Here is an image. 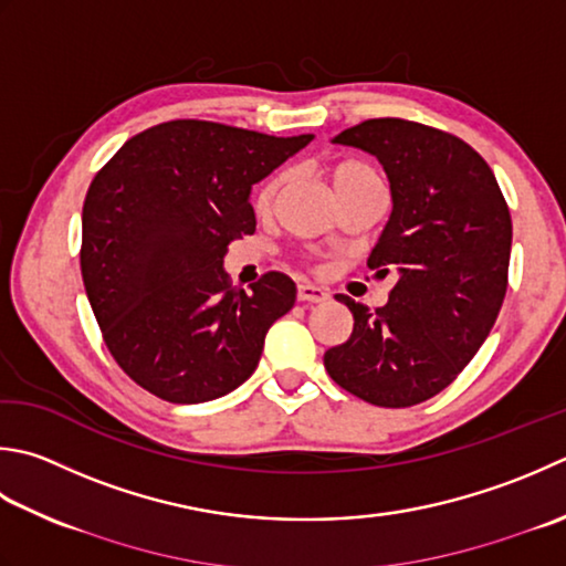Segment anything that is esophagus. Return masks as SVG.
Instances as JSON below:
<instances>
[{"label": "esophagus", "instance_id": "esophagus-1", "mask_svg": "<svg viewBox=\"0 0 566 566\" xmlns=\"http://www.w3.org/2000/svg\"><path fill=\"white\" fill-rule=\"evenodd\" d=\"M296 298H298V302H306V304H324V302H328V292L321 290V286H316V284L304 282V284H298Z\"/></svg>", "mask_w": 566, "mask_h": 566}]
</instances>
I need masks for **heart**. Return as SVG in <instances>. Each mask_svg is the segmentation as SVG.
Returning <instances> with one entry per match:
<instances>
[{
  "label": "heart",
  "instance_id": "b5f03b06",
  "mask_svg": "<svg viewBox=\"0 0 566 566\" xmlns=\"http://www.w3.org/2000/svg\"><path fill=\"white\" fill-rule=\"evenodd\" d=\"M370 176H375V174L360 161H340V164L334 166V169H331V179H334L336 191H343V188H348L356 181L370 179ZM282 181H284V174H274L258 188V196H254V206H258V210H270L272 208L276 193H280Z\"/></svg>",
  "mask_w": 566,
  "mask_h": 566
}]
</instances>
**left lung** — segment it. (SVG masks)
<instances>
[{"label":"left lung","mask_w":566,"mask_h":566,"mask_svg":"<svg viewBox=\"0 0 566 566\" xmlns=\"http://www.w3.org/2000/svg\"><path fill=\"white\" fill-rule=\"evenodd\" d=\"M334 142L382 164L392 213L368 268H395L400 280L373 314L338 294L353 334L324 353V365L365 402L412 407L457 380L489 338L507 290L511 210L491 166L449 132L380 117Z\"/></svg>","instance_id":"obj_1"}]
</instances>
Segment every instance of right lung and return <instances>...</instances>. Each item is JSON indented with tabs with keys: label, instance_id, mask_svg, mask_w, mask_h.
Wrapping results in <instances>:
<instances>
[{
	"label": "right lung",
	"instance_id": "right-lung-1",
	"mask_svg": "<svg viewBox=\"0 0 566 566\" xmlns=\"http://www.w3.org/2000/svg\"><path fill=\"white\" fill-rule=\"evenodd\" d=\"M312 139L171 119L127 139L97 171L83 203L85 294L105 346L147 392L208 402L258 368L296 286L268 272L250 292L232 290L223 258L254 232L252 184Z\"/></svg>",
	"mask_w": 566,
	"mask_h": 566
}]
</instances>
